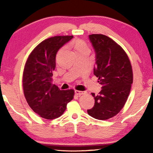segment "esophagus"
Instances as JSON below:
<instances>
[{
    "label": "esophagus",
    "mask_w": 153,
    "mask_h": 153,
    "mask_svg": "<svg viewBox=\"0 0 153 153\" xmlns=\"http://www.w3.org/2000/svg\"><path fill=\"white\" fill-rule=\"evenodd\" d=\"M75 93H76L77 95L80 96V95H82V94H86V92H85V91H79V90H75Z\"/></svg>",
    "instance_id": "esophagus-1"
}]
</instances>
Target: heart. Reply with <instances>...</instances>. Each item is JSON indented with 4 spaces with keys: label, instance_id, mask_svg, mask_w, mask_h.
Listing matches in <instances>:
<instances>
[{
    "label": "heart",
    "instance_id": "obj_1",
    "mask_svg": "<svg viewBox=\"0 0 153 153\" xmlns=\"http://www.w3.org/2000/svg\"><path fill=\"white\" fill-rule=\"evenodd\" d=\"M72 46L76 54L81 53L83 52H90V48L86 42L81 39L75 40L72 43Z\"/></svg>",
    "mask_w": 153,
    "mask_h": 153
}]
</instances>
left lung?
Listing matches in <instances>:
<instances>
[{"instance_id": "1", "label": "left lung", "mask_w": 153, "mask_h": 153, "mask_svg": "<svg viewBox=\"0 0 153 153\" xmlns=\"http://www.w3.org/2000/svg\"><path fill=\"white\" fill-rule=\"evenodd\" d=\"M89 38L96 53L94 74L102 89L98 95L92 93L95 103L88 113L97 120H106L125 105L133 83L132 67L125 51L111 38L91 34Z\"/></svg>"}]
</instances>
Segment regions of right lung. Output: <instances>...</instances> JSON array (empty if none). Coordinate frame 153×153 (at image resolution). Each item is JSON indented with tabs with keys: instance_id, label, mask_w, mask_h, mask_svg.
<instances>
[{
	"instance_id": "1",
	"label": "right lung",
	"mask_w": 153,
	"mask_h": 153,
	"mask_svg": "<svg viewBox=\"0 0 153 153\" xmlns=\"http://www.w3.org/2000/svg\"><path fill=\"white\" fill-rule=\"evenodd\" d=\"M73 36H56L43 40L28 56L23 73V90L30 108L41 117L54 120L63 115L74 90H61L52 84L59 49Z\"/></svg>"
}]
</instances>
